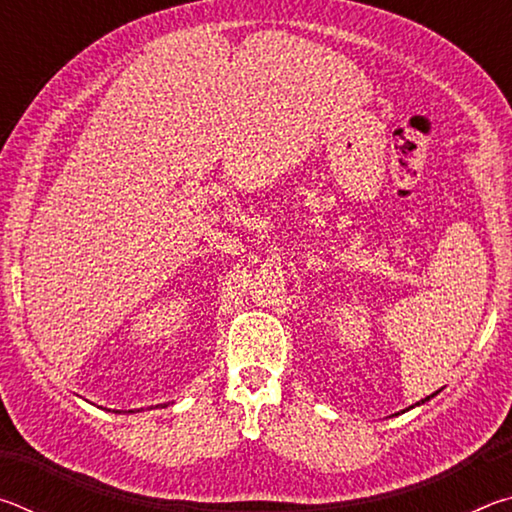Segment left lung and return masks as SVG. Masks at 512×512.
Listing matches in <instances>:
<instances>
[{
    "mask_svg": "<svg viewBox=\"0 0 512 512\" xmlns=\"http://www.w3.org/2000/svg\"><path fill=\"white\" fill-rule=\"evenodd\" d=\"M433 395H436V393H431L429 397H433ZM429 397H424V400H422V402H427V400H429Z\"/></svg>",
    "mask_w": 512,
    "mask_h": 512,
    "instance_id": "8db88e82",
    "label": "left lung"
}]
</instances>
